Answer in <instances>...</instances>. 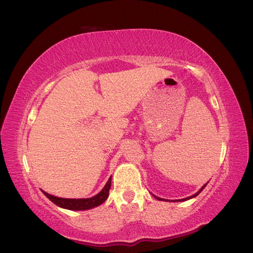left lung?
<instances>
[{
  "label": "left lung",
  "instance_id": "8db88e82",
  "mask_svg": "<svg viewBox=\"0 0 253 253\" xmlns=\"http://www.w3.org/2000/svg\"><path fill=\"white\" fill-rule=\"evenodd\" d=\"M205 187H206V184H204V185H203V187H202V188H201V190H200V191H199L198 193H195L194 195H192V197H190V198H187V199H182V200H180V201H185V200H189V199H191V198H194V197H197V195H198V194H199V193H200L201 191H202V190H203V189H204ZM155 198H156L157 200H163V199H161V198H157V197H155Z\"/></svg>",
  "mask_w": 253,
  "mask_h": 253
}]
</instances>
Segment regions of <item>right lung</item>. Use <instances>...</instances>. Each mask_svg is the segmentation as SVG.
Segmentation results:
<instances>
[{"label":"right lung","instance_id":"right-lung-1","mask_svg":"<svg viewBox=\"0 0 253 253\" xmlns=\"http://www.w3.org/2000/svg\"><path fill=\"white\" fill-rule=\"evenodd\" d=\"M111 188V177L108 180L105 188L97 195L89 199H63V198H56L53 197L47 192H43V194L47 197L51 202H53L55 205L60 206V208H64L72 211H84L95 208V206L100 205L105 202V201L109 197V190Z\"/></svg>","mask_w":253,"mask_h":253}]
</instances>
